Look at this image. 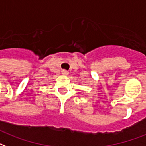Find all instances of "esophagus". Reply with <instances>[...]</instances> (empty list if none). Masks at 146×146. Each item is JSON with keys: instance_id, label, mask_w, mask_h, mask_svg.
Here are the masks:
<instances>
[{"instance_id": "1", "label": "esophagus", "mask_w": 146, "mask_h": 146, "mask_svg": "<svg viewBox=\"0 0 146 146\" xmlns=\"http://www.w3.org/2000/svg\"><path fill=\"white\" fill-rule=\"evenodd\" d=\"M62 73L63 74L67 75V74H68V71H66V70H62Z\"/></svg>"}]
</instances>
